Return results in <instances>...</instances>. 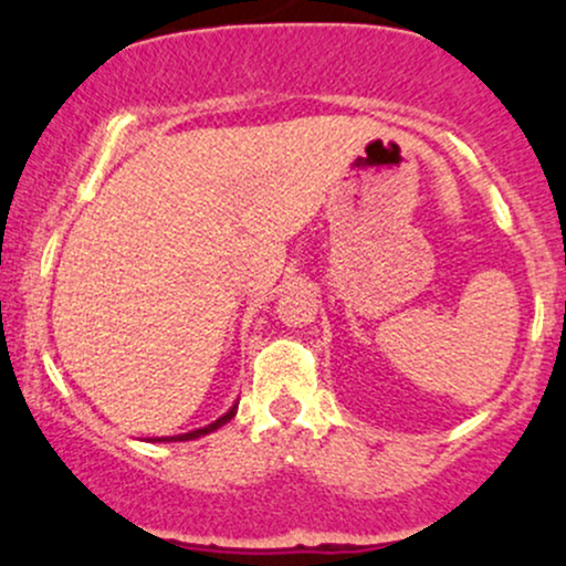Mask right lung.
<instances>
[{"mask_svg":"<svg viewBox=\"0 0 566 566\" xmlns=\"http://www.w3.org/2000/svg\"><path fill=\"white\" fill-rule=\"evenodd\" d=\"M233 412H237V407H231L229 409V412H226L223 415V418H218L216 420V423H210V426H207V428H199V431H191V433H184V437H178V439H175V441H188V439H197V437H205V433H210V431H216V428H220V426H223V423H229V420L233 418ZM159 441H165V439H159ZM167 441H170V439H167Z\"/></svg>","mask_w":566,"mask_h":566,"instance_id":"obj_1","label":"right lung"}]
</instances>
